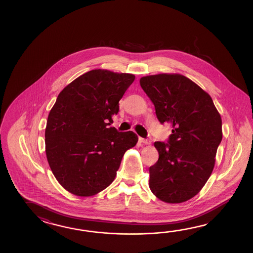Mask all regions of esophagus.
<instances>
[{"label":"esophagus","instance_id":"34e87169","mask_svg":"<svg viewBox=\"0 0 253 253\" xmlns=\"http://www.w3.org/2000/svg\"><path fill=\"white\" fill-rule=\"evenodd\" d=\"M139 141L141 143H144L145 145H150L151 142H152L149 138H143V137H139Z\"/></svg>","mask_w":253,"mask_h":253}]
</instances>
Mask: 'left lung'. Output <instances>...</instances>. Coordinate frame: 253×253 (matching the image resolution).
I'll return each mask as SVG.
<instances>
[{
	"mask_svg": "<svg viewBox=\"0 0 253 253\" xmlns=\"http://www.w3.org/2000/svg\"><path fill=\"white\" fill-rule=\"evenodd\" d=\"M140 85L154 103L159 122L172 126L167 143L155 142L159 158L149 168V187L163 202L188 201L213 170L222 138L220 114L210 95L184 76H146Z\"/></svg>",
	"mask_w": 253,
	"mask_h": 253,
	"instance_id": "1",
	"label": "left lung"
}]
</instances>
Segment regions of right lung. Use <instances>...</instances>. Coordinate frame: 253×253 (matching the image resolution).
I'll return each mask as SVG.
<instances>
[{
	"label": "right lung",
	"mask_w": 253,
	"mask_h": 253,
	"mask_svg": "<svg viewBox=\"0 0 253 253\" xmlns=\"http://www.w3.org/2000/svg\"><path fill=\"white\" fill-rule=\"evenodd\" d=\"M134 81L132 74L90 70L57 97L45 130L46 155L54 176L71 194L91 196L107 188L126 151L136 145L134 132L108 126Z\"/></svg>",
	"instance_id": "right-lung-1"
}]
</instances>
